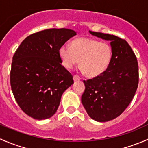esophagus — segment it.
Masks as SVG:
<instances>
[{
	"instance_id": "obj_1",
	"label": "esophagus",
	"mask_w": 148,
	"mask_h": 148,
	"mask_svg": "<svg viewBox=\"0 0 148 148\" xmlns=\"http://www.w3.org/2000/svg\"><path fill=\"white\" fill-rule=\"evenodd\" d=\"M81 79V77L78 75V74H75L74 76V81H79Z\"/></svg>"
}]
</instances>
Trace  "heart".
I'll return each mask as SVG.
<instances>
[{
  "label": "heart",
  "mask_w": 148,
  "mask_h": 148,
  "mask_svg": "<svg viewBox=\"0 0 148 148\" xmlns=\"http://www.w3.org/2000/svg\"><path fill=\"white\" fill-rule=\"evenodd\" d=\"M59 54L66 68L71 69L80 62L82 71L92 78L107 69L112 59L113 51L108 43L90 38H79L74 40L71 46H61Z\"/></svg>",
  "instance_id": "heart-1"
}]
</instances>
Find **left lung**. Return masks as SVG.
Segmentation results:
<instances>
[{
	"label": "left lung",
	"instance_id": "obj_1",
	"mask_svg": "<svg viewBox=\"0 0 148 148\" xmlns=\"http://www.w3.org/2000/svg\"><path fill=\"white\" fill-rule=\"evenodd\" d=\"M89 33L111 41L113 56L103 74L84 80L85 90L82 103L91 118L107 122L120 116L133 99L139 82L138 64L132 48L125 39L103 33Z\"/></svg>",
	"mask_w": 148,
	"mask_h": 148
}]
</instances>
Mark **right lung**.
Here are the masks:
<instances>
[{
    "label": "right lung",
    "mask_w": 148,
    "mask_h": 148,
    "mask_svg": "<svg viewBox=\"0 0 148 148\" xmlns=\"http://www.w3.org/2000/svg\"><path fill=\"white\" fill-rule=\"evenodd\" d=\"M75 35L68 28L46 29L26 37L15 52L10 86L19 107L30 117H52L62 94L74 83L72 74L61 64L59 50Z\"/></svg>",
    "instance_id": "obj_1"
}]
</instances>
